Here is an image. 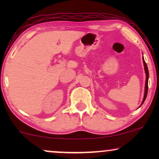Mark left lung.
<instances>
[{
  "mask_svg": "<svg viewBox=\"0 0 159 159\" xmlns=\"http://www.w3.org/2000/svg\"><path fill=\"white\" fill-rule=\"evenodd\" d=\"M143 64H144V69H145V74H146V80H145V93H144V98H143V102L141 103V105H143V103H144L145 98L147 97V94H148V77H149V73H148V66L146 63H145L144 58H143Z\"/></svg>",
  "mask_w": 159,
  "mask_h": 159,
  "instance_id": "left-lung-1",
  "label": "left lung"
}]
</instances>
